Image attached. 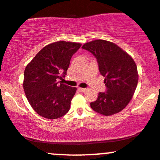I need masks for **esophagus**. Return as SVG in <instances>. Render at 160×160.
Returning <instances> with one entry per match:
<instances>
[{
    "label": "esophagus",
    "instance_id": "1",
    "mask_svg": "<svg viewBox=\"0 0 160 160\" xmlns=\"http://www.w3.org/2000/svg\"><path fill=\"white\" fill-rule=\"evenodd\" d=\"M78 90H79L81 92H87L88 89L87 88H78Z\"/></svg>",
    "mask_w": 160,
    "mask_h": 160
}]
</instances>
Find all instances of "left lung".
Masks as SVG:
<instances>
[{
    "mask_svg": "<svg viewBox=\"0 0 160 160\" xmlns=\"http://www.w3.org/2000/svg\"><path fill=\"white\" fill-rule=\"evenodd\" d=\"M82 48L95 56L107 87L106 92H99L97 100L91 103V108L104 116L119 113L131 101L138 83L134 60L118 45L104 39L86 42Z\"/></svg>",
    "mask_w": 160,
    "mask_h": 160,
    "instance_id": "left-lung-1",
    "label": "left lung"
}]
</instances>
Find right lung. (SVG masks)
I'll return each mask as SVG.
<instances>
[{
    "mask_svg": "<svg viewBox=\"0 0 160 160\" xmlns=\"http://www.w3.org/2000/svg\"><path fill=\"white\" fill-rule=\"evenodd\" d=\"M79 42L58 41L42 48L26 66L23 86L32 109L49 120L62 118L69 111L77 88L63 79Z\"/></svg>",
    "mask_w": 160,
    "mask_h": 160,
    "instance_id": "add662e5",
    "label": "right lung"
}]
</instances>
